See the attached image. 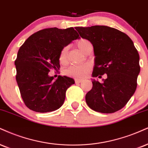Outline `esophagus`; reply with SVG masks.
I'll list each match as a JSON object with an SVG mask.
<instances>
[{"mask_svg": "<svg viewBox=\"0 0 148 148\" xmlns=\"http://www.w3.org/2000/svg\"><path fill=\"white\" fill-rule=\"evenodd\" d=\"M74 81H75V83H81L82 81H83V80L75 79V80H74Z\"/></svg>", "mask_w": 148, "mask_h": 148, "instance_id": "obj_1", "label": "esophagus"}]
</instances>
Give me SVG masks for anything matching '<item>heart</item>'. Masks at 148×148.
Here are the masks:
<instances>
[{
    "instance_id": "b5f03b06",
    "label": "heart",
    "mask_w": 148,
    "mask_h": 148,
    "mask_svg": "<svg viewBox=\"0 0 148 148\" xmlns=\"http://www.w3.org/2000/svg\"><path fill=\"white\" fill-rule=\"evenodd\" d=\"M88 40L85 39H81L79 41L76 42V45L79 48V49L83 52H84L86 45L89 43ZM68 48L67 47H65L60 51L59 55V60L61 63H65L67 60V54ZM90 69V65L88 63L82 64L79 65H72L69 67L68 69L65 70V73L67 75L73 76V77L76 78V79H82L85 77L88 74Z\"/></svg>"
}]
</instances>
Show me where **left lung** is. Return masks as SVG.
I'll return each instance as SVG.
<instances>
[{"mask_svg": "<svg viewBox=\"0 0 148 148\" xmlns=\"http://www.w3.org/2000/svg\"><path fill=\"white\" fill-rule=\"evenodd\" d=\"M81 38L94 47L93 77L107 74L103 83L92 79L85 101L92 110L114 113L122 109L136 91L140 72L139 54L126 34L110 27H76Z\"/></svg>", "mask_w": 148, "mask_h": 148, "instance_id": "8db88e82", "label": "left lung"}]
</instances>
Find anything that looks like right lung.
<instances>
[{"label":"right lung","instance_id":"obj_1","mask_svg":"<svg viewBox=\"0 0 148 148\" xmlns=\"http://www.w3.org/2000/svg\"><path fill=\"white\" fill-rule=\"evenodd\" d=\"M80 38L73 27L47 28L31 35L18 51L14 64L16 79L25 106L36 112H48L63 106L67 88L74 79L49 76L51 69H59V55L64 47Z\"/></svg>","mask_w":148,"mask_h":148}]
</instances>
